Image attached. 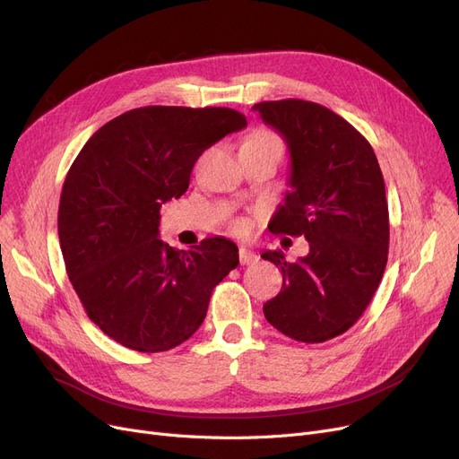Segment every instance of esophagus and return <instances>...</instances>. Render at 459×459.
<instances>
[{
  "instance_id": "obj_1",
  "label": "esophagus",
  "mask_w": 459,
  "mask_h": 459,
  "mask_svg": "<svg viewBox=\"0 0 459 459\" xmlns=\"http://www.w3.org/2000/svg\"><path fill=\"white\" fill-rule=\"evenodd\" d=\"M257 259H259V257H257L254 252L247 250V248L238 250V261H241V265H252V264H255Z\"/></svg>"
}]
</instances>
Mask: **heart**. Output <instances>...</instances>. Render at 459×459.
<instances>
[{"label":"heart","instance_id":"obj_1","mask_svg":"<svg viewBox=\"0 0 459 459\" xmlns=\"http://www.w3.org/2000/svg\"><path fill=\"white\" fill-rule=\"evenodd\" d=\"M243 145H274V147L281 149L280 138L273 133L271 128H265V126H259V128L252 130V133L245 138ZM235 228L238 231H243V230H247V224L245 222H238Z\"/></svg>","mask_w":459,"mask_h":459}]
</instances>
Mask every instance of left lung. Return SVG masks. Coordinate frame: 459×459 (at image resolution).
<instances>
[{
	"mask_svg": "<svg viewBox=\"0 0 459 459\" xmlns=\"http://www.w3.org/2000/svg\"><path fill=\"white\" fill-rule=\"evenodd\" d=\"M283 136L291 155V192L269 224L273 233L308 238L310 252L281 269L280 293L264 304L276 331L321 343L359 321L376 295L388 257V204L369 142L321 104L283 99L254 104Z\"/></svg>",
	"mask_w": 459,
	"mask_h": 459,
	"instance_id": "8db88e82",
	"label": "left lung"
}]
</instances>
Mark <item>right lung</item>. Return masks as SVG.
I'll use <instances>...</instances> for the list:
<instances>
[{
	"mask_svg": "<svg viewBox=\"0 0 459 459\" xmlns=\"http://www.w3.org/2000/svg\"><path fill=\"white\" fill-rule=\"evenodd\" d=\"M247 126L231 108L143 106L108 121L65 178L57 231L69 280L99 329L142 353L188 340L218 281L238 265L221 237L176 250L160 207L181 198L202 152Z\"/></svg>",
	"mask_w": 459,
	"mask_h": 459,
	"instance_id": "add662e5",
	"label": "right lung"
}]
</instances>
